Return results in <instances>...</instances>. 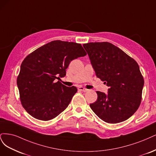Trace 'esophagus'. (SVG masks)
<instances>
[{"label": "esophagus", "instance_id": "esophagus-1", "mask_svg": "<svg viewBox=\"0 0 156 156\" xmlns=\"http://www.w3.org/2000/svg\"><path fill=\"white\" fill-rule=\"evenodd\" d=\"M78 89L79 90V91H87V89H85V88H84L83 87H82V86L78 87Z\"/></svg>", "mask_w": 156, "mask_h": 156}]
</instances>
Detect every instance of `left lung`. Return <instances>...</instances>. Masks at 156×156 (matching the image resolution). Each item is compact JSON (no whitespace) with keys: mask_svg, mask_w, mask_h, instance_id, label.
Instances as JSON below:
<instances>
[{"mask_svg":"<svg viewBox=\"0 0 156 156\" xmlns=\"http://www.w3.org/2000/svg\"><path fill=\"white\" fill-rule=\"evenodd\" d=\"M97 76L109 87L108 93L97 91L90 107L104 122L116 124L135 113L142 98L144 79L139 65L121 49L108 42L83 44Z\"/></svg>","mask_w":156,"mask_h":156,"instance_id":"8db88e82","label":"left lung"}]
</instances>
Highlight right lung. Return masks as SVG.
Wrapping results in <instances>:
<instances>
[{
  "label": "right lung",
  "mask_w": 156,
  "mask_h": 156,
  "mask_svg": "<svg viewBox=\"0 0 156 156\" xmlns=\"http://www.w3.org/2000/svg\"><path fill=\"white\" fill-rule=\"evenodd\" d=\"M86 54L81 44L56 40L28 55L17 80L24 109L35 119L44 121L63 112L77 88L67 87L56 80L66 75L72 60Z\"/></svg>",
  "instance_id": "add662e5"
}]
</instances>
